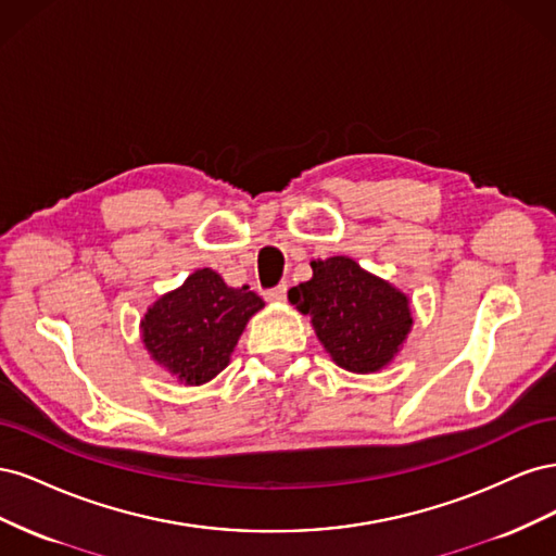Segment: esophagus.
<instances>
[{
    "mask_svg": "<svg viewBox=\"0 0 556 556\" xmlns=\"http://www.w3.org/2000/svg\"><path fill=\"white\" fill-rule=\"evenodd\" d=\"M264 296H266V301H285V296H288V282H280L278 288L266 290Z\"/></svg>",
    "mask_w": 556,
    "mask_h": 556,
    "instance_id": "34e87169",
    "label": "esophagus"
}]
</instances>
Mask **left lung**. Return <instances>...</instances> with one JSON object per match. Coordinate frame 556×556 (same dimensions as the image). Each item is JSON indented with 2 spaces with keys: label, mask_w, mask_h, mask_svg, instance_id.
Listing matches in <instances>:
<instances>
[{
  "label": "left lung",
  "mask_w": 556,
  "mask_h": 556,
  "mask_svg": "<svg viewBox=\"0 0 556 556\" xmlns=\"http://www.w3.org/2000/svg\"><path fill=\"white\" fill-rule=\"evenodd\" d=\"M311 266L313 278L288 292L292 306L311 315L319 343L345 371H380L410 333L408 296L343 255Z\"/></svg>",
  "instance_id": "1"
}]
</instances>
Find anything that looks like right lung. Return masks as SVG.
Returning a JSON list of instances; mask_svg holds the SVG:
<instances>
[{
    "instance_id": "right-lung-1",
    "label": "right lung",
    "mask_w": 556,
    "mask_h": 556,
    "mask_svg": "<svg viewBox=\"0 0 556 556\" xmlns=\"http://www.w3.org/2000/svg\"><path fill=\"white\" fill-rule=\"evenodd\" d=\"M264 301L199 268L178 290L160 296L141 319V341L162 368L185 384H204L229 364L248 319Z\"/></svg>"
}]
</instances>
